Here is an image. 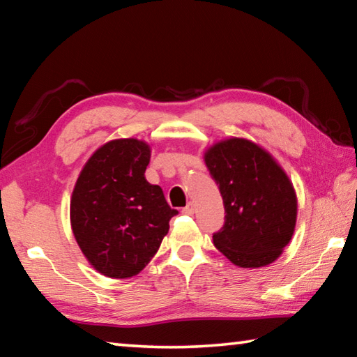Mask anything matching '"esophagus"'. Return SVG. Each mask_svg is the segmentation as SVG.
<instances>
[{"label": "esophagus", "mask_w": 357, "mask_h": 357, "mask_svg": "<svg viewBox=\"0 0 357 357\" xmlns=\"http://www.w3.org/2000/svg\"><path fill=\"white\" fill-rule=\"evenodd\" d=\"M183 213H184V215H188V216H192V215L195 213V207H193L192 202H188L187 206L183 208Z\"/></svg>", "instance_id": "obj_1"}]
</instances>
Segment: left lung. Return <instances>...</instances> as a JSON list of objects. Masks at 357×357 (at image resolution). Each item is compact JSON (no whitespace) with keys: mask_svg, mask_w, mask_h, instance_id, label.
Here are the masks:
<instances>
[{"mask_svg":"<svg viewBox=\"0 0 357 357\" xmlns=\"http://www.w3.org/2000/svg\"><path fill=\"white\" fill-rule=\"evenodd\" d=\"M225 208L213 242L231 264L259 268L291 241L298 198L290 178L267 150L245 138L218 141L204 153Z\"/></svg>","mask_w":357,"mask_h":357,"instance_id":"1","label":"left lung"}]
</instances>
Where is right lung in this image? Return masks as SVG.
I'll use <instances>...</instances> for the list:
<instances>
[{"label": "right lung", "mask_w": 357, "mask_h": 357, "mask_svg": "<svg viewBox=\"0 0 357 357\" xmlns=\"http://www.w3.org/2000/svg\"><path fill=\"white\" fill-rule=\"evenodd\" d=\"M151 149L112 139L82 167L70 199V225L82 255L101 275L136 276L151 261L178 210L144 176Z\"/></svg>", "instance_id": "add662e5"}]
</instances>
